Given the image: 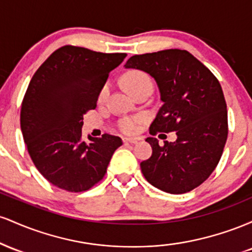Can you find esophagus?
<instances>
[{
  "label": "esophagus",
  "instance_id": "esophagus-1",
  "mask_svg": "<svg viewBox=\"0 0 252 252\" xmlns=\"http://www.w3.org/2000/svg\"><path fill=\"white\" fill-rule=\"evenodd\" d=\"M123 142L124 143H130V144H136L138 142L136 138H129V137H124L123 138Z\"/></svg>",
  "mask_w": 252,
  "mask_h": 252
}]
</instances>
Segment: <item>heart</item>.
<instances>
[{
  "instance_id": "obj_1",
  "label": "heart",
  "mask_w": 252,
  "mask_h": 252,
  "mask_svg": "<svg viewBox=\"0 0 252 252\" xmlns=\"http://www.w3.org/2000/svg\"><path fill=\"white\" fill-rule=\"evenodd\" d=\"M123 82L126 84V86L131 94H134L137 89L142 88L144 85H153L152 79L147 73H144L142 71H129L128 73H126V76L123 77ZM109 94V84H104L100 89L99 94H98V102L103 103L105 102L106 98ZM143 121L142 116H134V117H123L121 118L117 122V128L121 132L126 135H134L140 129V124Z\"/></svg>"
}]
</instances>
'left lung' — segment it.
Returning a JSON list of instances; mask_svg holds the SVG:
<instances>
[{
    "label": "left lung",
    "instance_id": "left-lung-1",
    "mask_svg": "<svg viewBox=\"0 0 252 252\" xmlns=\"http://www.w3.org/2000/svg\"><path fill=\"white\" fill-rule=\"evenodd\" d=\"M126 68L149 73L158 83L163 105L149 128L152 135L175 131V142L153 148L141 170L156 189L182 194L206 180L220 160L227 138V110L215 74L189 52L164 50L132 56Z\"/></svg>",
    "mask_w": 252,
    "mask_h": 252
}]
</instances>
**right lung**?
I'll list each match as a JSON object with an SVG mask.
<instances>
[{
  "mask_svg": "<svg viewBox=\"0 0 252 252\" xmlns=\"http://www.w3.org/2000/svg\"><path fill=\"white\" fill-rule=\"evenodd\" d=\"M126 53H100L66 45L37 68L21 105V130L41 175L58 189L84 192L104 178L122 140L104 134L85 141L83 115L96 109L98 94Z\"/></svg>",
  "mask_w": 252,
  "mask_h": 252,
  "instance_id": "right-lung-1",
  "label": "right lung"
}]
</instances>
